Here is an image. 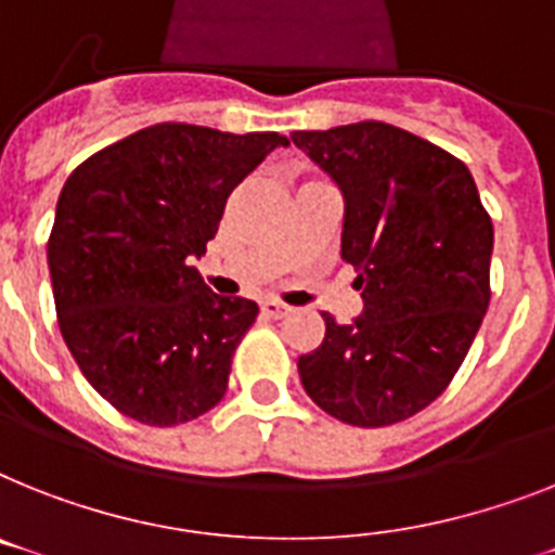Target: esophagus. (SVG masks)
I'll return each instance as SVG.
<instances>
[{
  "label": "esophagus",
  "instance_id": "34e87169",
  "mask_svg": "<svg viewBox=\"0 0 555 555\" xmlns=\"http://www.w3.org/2000/svg\"><path fill=\"white\" fill-rule=\"evenodd\" d=\"M260 309H263V314H267V318H286L288 311H292V306L281 304V300H263V304H260Z\"/></svg>",
  "mask_w": 555,
  "mask_h": 555
}]
</instances>
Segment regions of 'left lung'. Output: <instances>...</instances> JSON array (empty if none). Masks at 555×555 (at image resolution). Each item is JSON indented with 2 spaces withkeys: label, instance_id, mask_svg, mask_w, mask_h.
Instances as JSON below:
<instances>
[{
  "label": "left lung",
  "instance_id": "1",
  "mask_svg": "<svg viewBox=\"0 0 555 555\" xmlns=\"http://www.w3.org/2000/svg\"><path fill=\"white\" fill-rule=\"evenodd\" d=\"M346 201L340 255L363 314L297 360L320 409L357 428L420 414L460 371L491 304L493 223L470 169L383 121L292 132Z\"/></svg>",
  "mask_w": 555,
  "mask_h": 555
}]
</instances>
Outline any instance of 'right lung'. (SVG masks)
Returning <instances> with one entry per match:
<instances>
[{
	"mask_svg": "<svg viewBox=\"0 0 555 555\" xmlns=\"http://www.w3.org/2000/svg\"><path fill=\"white\" fill-rule=\"evenodd\" d=\"M286 144L278 132L153 124L64 181L48 241L59 328L116 411L169 428L223 400L258 304L215 295L192 260L218 232L229 192Z\"/></svg>",
	"mask_w": 555,
	"mask_h": 555,
	"instance_id": "add662e5",
	"label": "right lung"
}]
</instances>
